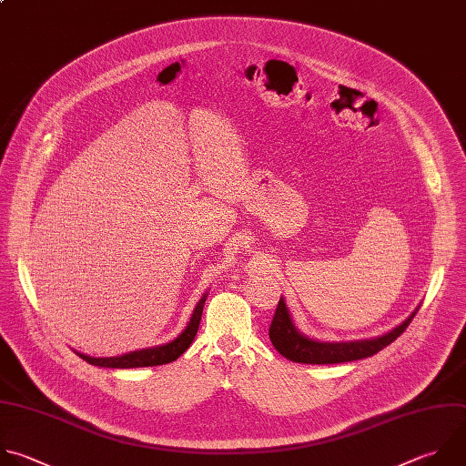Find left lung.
Segmentation results:
<instances>
[{
  "label": "left lung",
  "instance_id": "left-lung-1",
  "mask_svg": "<svg viewBox=\"0 0 466 466\" xmlns=\"http://www.w3.org/2000/svg\"><path fill=\"white\" fill-rule=\"evenodd\" d=\"M419 307L415 311L397 328L388 331L386 335L375 337V339H364V340H351V342H320L313 340L305 335H301L287 309V303L283 296L278 301L276 313L272 317L270 328H268V339L272 346L278 350L279 355L292 362L299 364H340V362H351L373 357L386 346H390L395 339H399L413 317L417 315Z\"/></svg>",
  "mask_w": 466,
  "mask_h": 466
}]
</instances>
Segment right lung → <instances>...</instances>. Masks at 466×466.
Listing matches in <instances>:
<instances>
[{"label":"right lung","instance_id":"right-lung-1","mask_svg":"<svg viewBox=\"0 0 466 466\" xmlns=\"http://www.w3.org/2000/svg\"><path fill=\"white\" fill-rule=\"evenodd\" d=\"M207 301V294L201 296V299L198 301L192 319L188 322V326L185 328V331L174 339L168 344L163 346H155V348H146V350H138V351H131L120 357H104V359H96V357H89V355H82L76 353L80 359H84L86 362L93 364V366H100V368H118V370H127V368H147V366H161V364H168L177 360L194 342L198 329H199V322H201V315H203V307Z\"/></svg>","mask_w":466,"mask_h":466}]
</instances>
